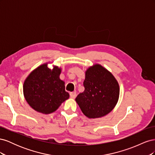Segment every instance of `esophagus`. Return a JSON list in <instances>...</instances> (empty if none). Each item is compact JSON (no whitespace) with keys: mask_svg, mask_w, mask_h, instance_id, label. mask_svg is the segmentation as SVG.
<instances>
[{"mask_svg":"<svg viewBox=\"0 0 155 155\" xmlns=\"http://www.w3.org/2000/svg\"><path fill=\"white\" fill-rule=\"evenodd\" d=\"M70 97L72 98V99H74V98L76 97V92H70Z\"/></svg>","mask_w":155,"mask_h":155,"instance_id":"esophagus-1","label":"esophagus"}]
</instances>
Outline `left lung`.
<instances>
[{
    "label": "left lung",
    "mask_w": 155,
    "mask_h": 155,
    "mask_svg": "<svg viewBox=\"0 0 155 155\" xmlns=\"http://www.w3.org/2000/svg\"><path fill=\"white\" fill-rule=\"evenodd\" d=\"M85 91L76 101L83 113L89 118L109 114L116 106L120 95L118 81L110 72L100 64H94L85 72Z\"/></svg>",
    "instance_id": "left-lung-1"
}]
</instances>
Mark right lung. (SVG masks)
<instances>
[{
  "instance_id": "add662e5",
  "label": "right lung",
  "mask_w": 155,
  "mask_h": 155,
  "mask_svg": "<svg viewBox=\"0 0 155 155\" xmlns=\"http://www.w3.org/2000/svg\"><path fill=\"white\" fill-rule=\"evenodd\" d=\"M61 68L52 70L43 64L31 72L25 81L23 92L26 101L35 110L50 114L68 99L64 82L59 79Z\"/></svg>"
}]
</instances>
